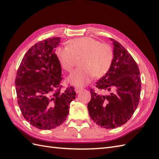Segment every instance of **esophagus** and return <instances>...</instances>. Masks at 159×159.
<instances>
[{
	"label": "esophagus",
	"instance_id": "obj_1",
	"mask_svg": "<svg viewBox=\"0 0 159 159\" xmlns=\"http://www.w3.org/2000/svg\"><path fill=\"white\" fill-rule=\"evenodd\" d=\"M83 89L82 88V87H75V92H76L77 93H80V92H81V91H82Z\"/></svg>",
	"mask_w": 159,
	"mask_h": 159
}]
</instances>
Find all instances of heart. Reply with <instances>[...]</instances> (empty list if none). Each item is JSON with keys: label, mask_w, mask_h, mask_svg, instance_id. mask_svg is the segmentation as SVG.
Masks as SVG:
<instances>
[{"label": "heart", "mask_w": 159, "mask_h": 159, "mask_svg": "<svg viewBox=\"0 0 159 159\" xmlns=\"http://www.w3.org/2000/svg\"><path fill=\"white\" fill-rule=\"evenodd\" d=\"M57 60L67 72H72L80 59V68L69 77L70 81L77 86H84L94 76L100 78L109 72L114 58L112 46L88 37L73 39L67 46L55 50Z\"/></svg>", "instance_id": "obj_1"}]
</instances>
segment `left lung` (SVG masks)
Instances as JSON below:
<instances>
[{"label": "left lung", "mask_w": 159, "mask_h": 159, "mask_svg": "<svg viewBox=\"0 0 159 159\" xmlns=\"http://www.w3.org/2000/svg\"><path fill=\"white\" fill-rule=\"evenodd\" d=\"M111 39L114 45L112 66L96 85L111 93L100 95L91 89L92 98L87 105L94 122L110 129L122 126L130 119L139 102L141 89L140 72L136 61L121 43Z\"/></svg>", "instance_id": "1"}]
</instances>
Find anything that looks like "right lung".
Segmentation results:
<instances>
[{
	"instance_id": "right-lung-1",
	"label": "right lung",
	"mask_w": 159,
	"mask_h": 159,
	"mask_svg": "<svg viewBox=\"0 0 159 159\" xmlns=\"http://www.w3.org/2000/svg\"><path fill=\"white\" fill-rule=\"evenodd\" d=\"M60 39L57 37L35 43L17 71L15 85L20 111L30 124L41 130L62 124L76 96L72 86L61 91L63 77L55 53Z\"/></svg>"
}]
</instances>
